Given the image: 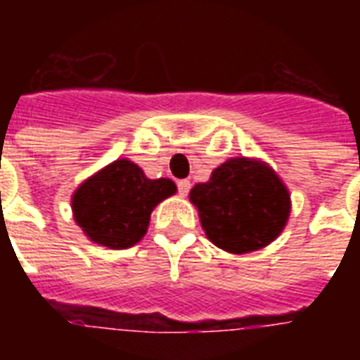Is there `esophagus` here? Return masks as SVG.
Here are the masks:
<instances>
[{
	"label": "esophagus",
	"instance_id": "1",
	"mask_svg": "<svg viewBox=\"0 0 360 360\" xmlns=\"http://www.w3.org/2000/svg\"><path fill=\"white\" fill-rule=\"evenodd\" d=\"M177 188H179L181 196H186V194H188V191H191V181L181 179L179 183H177Z\"/></svg>",
	"mask_w": 360,
	"mask_h": 360
}]
</instances>
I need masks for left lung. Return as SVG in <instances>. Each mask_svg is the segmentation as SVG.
<instances>
[{
	"label": "left lung",
	"mask_w": 360,
	"mask_h": 360,
	"mask_svg": "<svg viewBox=\"0 0 360 360\" xmlns=\"http://www.w3.org/2000/svg\"><path fill=\"white\" fill-rule=\"evenodd\" d=\"M207 239L231 254L259 250L282 233L291 200L276 172L256 158L237 157L213 169L188 194Z\"/></svg>",
	"instance_id": "left-lung-1"
}]
</instances>
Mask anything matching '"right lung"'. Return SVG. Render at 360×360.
<instances>
[{
	"label": "right lung",
	"instance_id": "add662e5",
	"mask_svg": "<svg viewBox=\"0 0 360 360\" xmlns=\"http://www.w3.org/2000/svg\"><path fill=\"white\" fill-rule=\"evenodd\" d=\"M175 192L172 179H147L138 164L120 158L84 181L70 205L76 224L93 243L123 250L141 240L153 209Z\"/></svg>",
	"mask_w": 360,
	"mask_h": 360
}]
</instances>
